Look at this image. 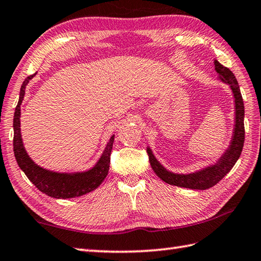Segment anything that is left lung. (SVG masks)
<instances>
[{"instance_id": "1", "label": "left lung", "mask_w": 261, "mask_h": 261, "mask_svg": "<svg viewBox=\"0 0 261 261\" xmlns=\"http://www.w3.org/2000/svg\"><path fill=\"white\" fill-rule=\"evenodd\" d=\"M215 69L218 73V80L229 87L234 99V126L231 140L226 149L213 164L191 173H175L167 170L157 160L151 148L147 146L151 168L161 180L171 186L193 189V190H206L212 188L232 170L242 152L244 144V104L238 80L232 71L223 66L218 61H215Z\"/></svg>"}]
</instances>
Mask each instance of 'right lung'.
Returning <instances> with one entry per match:
<instances>
[{"label": "right lung", "instance_id": "obj_1", "mask_svg": "<svg viewBox=\"0 0 261 261\" xmlns=\"http://www.w3.org/2000/svg\"><path fill=\"white\" fill-rule=\"evenodd\" d=\"M36 73L24 79L21 88H20L18 105L14 111L13 151L15 160L30 182H33L34 186L45 195L55 199H70L87 195L98 188L107 176L110 170V156L115 136H111L104 148L103 154L89 170L79 172H58L36 164L29 157L28 152L25 151L21 137V129H20V116H21L20 105H21L25 94V86L29 84V81L34 78Z\"/></svg>", "mask_w": 261, "mask_h": 261}]
</instances>
